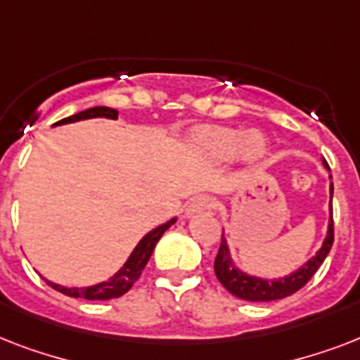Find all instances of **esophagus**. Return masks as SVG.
I'll return each instance as SVG.
<instances>
[{"label":"esophagus","mask_w":360,"mask_h":360,"mask_svg":"<svg viewBox=\"0 0 360 360\" xmlns=\"http://www.w3.org/2000/svg\"><path fill=\"white\" fill-rule=\"evenodd\" d=\"M214 207L213 198L209 196H198L194 198L188 205H186V217H192V214L196 213H203V211H209V209Z\"/></svg>","instance_id":"1"}]
</instances>
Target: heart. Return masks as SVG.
Here are the masks:
<instances>
[{
    "label": "heart",
    "mask_w": 360,
    "mask_h": 360,
    "mask_svg": "<svg viewBox=\"0 0 360 360\" xmlns=\"http://www.w3.org/2000/svg\"><path fill=\"white\" fill-rule=\"evenodd\" d=\"M196 146L203 157L213 162H226L239 157L245 164H257L267 157L269 141L262 132L209 127L196 134Z\"/></svg>",
    "instance_id": "b5f03b06"
}]
</instances>
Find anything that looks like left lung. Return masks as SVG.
Returning a JSON list of instances; mask_svg holds the SVG:
<instances>
[{
    "instance_id": "8db88e82",
    "label": "left lung",
    "mask_w": 360,
    "mask_h": 360,
    "mask_svg": "<svg viewBox=\"0 0 360 360\" xmlns=\"http://www.w3.org/2000/svg\"><path fill=\"white\" fill-rule=\"evenodd\" d=\"M325 169H329V164L323 160ZM329 179H333L329 175ZM330 202H329V222H327V233L316 254L310 259L302 263L301 267L295 269L293 273L280 276V278H265V276H256L243 271L237 267L231 256L230 245L226 240V233L222 231V243H220L219 254L214 257V274L226 290L230 291L231 295L245 299L252 302H267V301H278L284 297L293 295L299 291L302 285L307 284L308 280L312 278L314 273L318 271L319 265L325 262V257L329 254L330 246H333V181L329 186Z\"/></svg>"
}]
</instances>
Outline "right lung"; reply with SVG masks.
<instances>
[{
  "instance_id": "obj_1",
  "label": "right lung",
  "mask_w": 360,
  "mask_h": 360,
  "mask_svg": "<svg viewBox=\"0 0 360 360\" xmlns=\"http://www.w3.org/2000/svg\"><path fill=\"white\" fill-rule=\"evenodd\" d=\"M95 117H106V120H117V110L108 108V106H95V108L84 110L78 114L65 117V120L53 123L52 127H59V124L76 123V121L95 120ZM177 222V217L169 219L168 222L157 226L155 230L141 237L140 243L134 246V250L130 252V256L127 257V262L123 263V267L110 276L104 282L93 285H84V288H67V285L56 284L52 280H46L48 285H52L56 291H61L63 295L75 297V299H87V301H108V299H117V297L124 295L127 291L134 285V282L140 278L141 271L146 269L149 257H151L155 246H157L158 239L164 236V231L168 230L169 226H174Z\"/></svg>"
}]
</instances>
